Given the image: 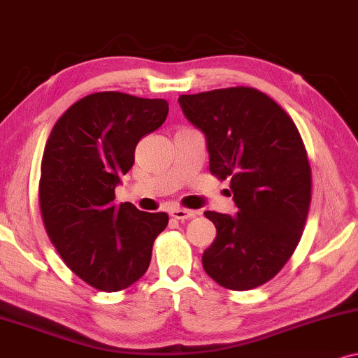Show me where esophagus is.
I'll return each mask as SVG.
<instances>
[{"mask_svg":"<svg viewBox=\"0 0 358 358\" xmlns=\"http://www.w3.org/2000/svg\"><path fill=\"white\" fill-rule=\"evenodd\" d=\"M170 215L176 220H190V218L195 217V212H192V210H185V208H171L170 210Z\"/></svg>","mask_w":358,"mask_h":358,"instance_id":"obj_1","label":"esophagus"}]
</instances>
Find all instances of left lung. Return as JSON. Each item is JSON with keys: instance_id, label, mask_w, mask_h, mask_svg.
Returning a JSON list of instances; mask_svg holds the SVG:
<instances>
[{"instance_id": "1", "label": "left lung", "mask_w": 358, "mask_h": 358, "mask_svg": "<svg viewBox=\"0 0 358 358\" xmlns=\"http://www.w3.org/2000/svg\"><path fill=\"white\" fill-rule=\"evenodd\" d=\"M203 133L210 171L230 180L235 217L205 212L217 236L201 257L205 272L230 290L272 280L302 238L312 198V170L294 120L248 86L178 98Z\"/></svg>"}]
</instances>
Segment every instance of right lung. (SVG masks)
Segmentation results:
<instances>
[{
	"label": "right lung",
	"instance_id": "right-lung-1",
	"mask_svg": "<svg viewBox=\"0 0 358 358\" xmlns=\"http://www.w3.org/2000/svg\"><path fill=\"white\" fill-rule=\"evenodd\" d=\"M166 100L118 92L88 94L56 122L41 160L40 208L51 243L83 282L118 292L141 278L166 213L115 203L120 176L141 136L162 127Z\"/></svg>",
	"mask_w": 358,
	"mask_h": 358
}]
</instances>
